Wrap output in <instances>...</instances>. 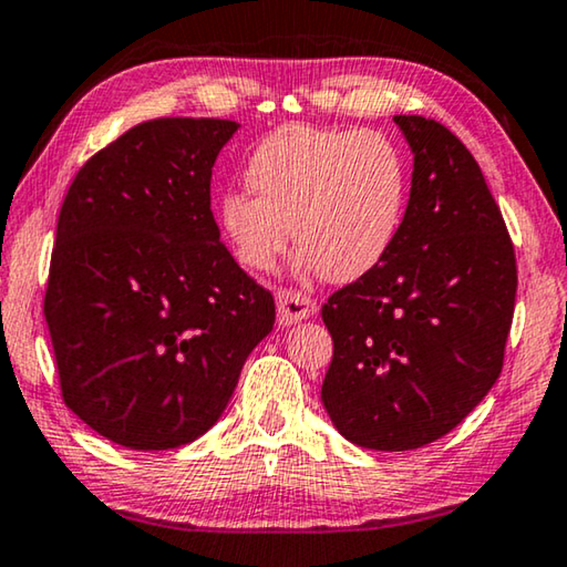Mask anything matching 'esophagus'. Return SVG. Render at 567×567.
<instances>
[{
	"instance_id": "obj_1",
	"label": "esophagus",
	"mask_w": 567,
	"mask_h": 567,
	"mask_svg": "<svg viewBox=\"0 0 567 567\" xmlns=\"http://www.w3.org/2000/svg\"><path fill=\"white\" fill-rule=\"evenodd\" d=\"M318 312V302L310 295H302L298 290H280L277 292V316H280L282 326H292V322L308 320Z\"/></svg>"
}]
</instances>
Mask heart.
Wrapping results in <instances>:
<instances>
[{
	"label": "heart",
	"mask_w": 567,
	"mask_h": 567,
	"mask_svg": "<svg viewBox=\"0 0 567 567\" xmlns=\"http://www.w3.org/2000/svg\"><path fill=\"white\" fill-rule=\"evenodd\" d=\"M255 196L221 199V227L237 259L272 269L290 245L330 282H353L379 267L396 241L409 199L406 164L373 131L280 125L247 161Z\"/></svg>",
	"instance_id": "1"
}]
</instances>
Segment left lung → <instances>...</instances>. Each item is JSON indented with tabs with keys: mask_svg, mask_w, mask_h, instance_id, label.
<instances>
[{
	"mask_svg": "<svg viewBox=\"0 0 567 567\" xmlns=\"http://www.w3.org/2000/svg\"><path fill=\"white\" fill-rule=\"evenodd\" d=\"M411 194L383 262L322 305V406L348 442L409 452L449 434L502 373L515 247L474 156L446 125L396 115Z\"/></svg>",
	"mask_w": 567,
	"mask_h": 567,
	"instance_id": "1",
	"label": "left lung"
}]
</instances>
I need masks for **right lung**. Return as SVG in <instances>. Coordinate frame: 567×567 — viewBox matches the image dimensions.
<instances>
[{
	"instance_id": "obj_1",
	"label": "right lung",
	"mask_w": 567,
	"mask_h": 567,
	"mask_svg": "<svg viewBox=\"0 0 567 567\" xmlns=\"http://www.w3.org/2000/svg\"><path fill=\"white\" fill-rule=\"evenodd\" d=\"M239 123L154 118L78 171L44 320L65 406L113 444L161 452L217 424L275 326L272 292L219 241L212 166Z\"/></svg>"
}]
</instances>
